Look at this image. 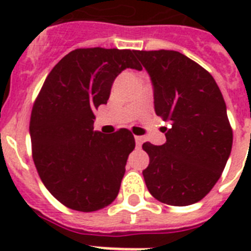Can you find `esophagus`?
<instances>
[{
  "label": "esophagus",
  "mask_w": 251,
  "mask_h": 251,
  "mask_svg": "<svg viewBox=\"0 0 251 251\" xmlns=\"http://www.w3.org/2000/svg\"><path fill=\"white\" fill-rule=\"evenodd\" d=\"M135 143H137V146L138 147H141L142 145H143V142H145V138L143 137H137V135H135Z\"/></svg>",
  "instance_id": "34e87169"
}]
</instances>
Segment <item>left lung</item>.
I'll return each mask as SVG.
<instances>
[{
	"instance_id": "obj_1",
	"label": "left lung",
	"mask_w": 251,
	"mask_h": 251,
	"mask_svg": "<svg viewBox=\"0 0 251 251\" xmlns=\"http://www.w3.org/2000/svg\"><path fill=\"white\" fill-rule=\"evenodd\" d=\"M153 84L155 112L169 122L167 142H146L150 164L143 171L153 198L169 206L203 199L220 178L233 131L222 92L210 73L176 50H135Z\"/></svg>"
}]
</instances>
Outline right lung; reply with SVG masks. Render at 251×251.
I'll return each mask as SVG.
<instances>
[{
    "label": "right lung",
    "mask_w": 251,
    "mask_h": 251,
    "mask_svg": "<svg viewBox=\"0 0 251 251\" xmlns=\"http://www.w3.org/2000/svg\"><path fill=\"white\" fill-rule=\"evenodd\" d=\"M130 49L79 48L52 69L33 102L29 121L32 159L45 187L64 206L92 212L118 195L131 131H94V112L109 99L116 76L142 70Z\"/></svg>",
    "instance_id": "1"
}]
</instances>
